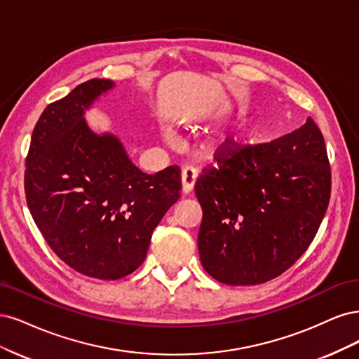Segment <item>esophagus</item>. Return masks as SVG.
Segmentation results:
<instances>
[{
    "label": "esophagus",
    "mask_w": 359,
    "mask_h": 359,
    "mask_svg": "<svg viewBox=\"0 0 359 359\" xmlns=\"http://www.w3.org/2000/svg\"><path fill=\"white\" fill-rule=\"evenodd\" d=\"M196 180V170L194 167H184L182 170V192L189 194L194 189Z\"/></svg>",
    "instance_id": "1"
}]
</instances>
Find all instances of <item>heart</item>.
Here are the masks:
<instances>
[{
    "mask_svg": "<svg viewBox=\"0 0 359 359\" xmlns=\"http://www.w3.org/2000/svg\"><path fill=\"white\" fill-rule=\"evenodd\" d=\"M165 137L168 138V140H171L172 138V133L171 131H165ZM229 142H231V144H238L240 142H243V135L241 134H233L229 137Z\"/></svg>",
    "mask_w": 359,
    "mask_h": 359,
    "instance_id": "heart-1",
    "label": "heart"
}]
</instances>
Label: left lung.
<instances>
[{"label":"left lung","instance_id":"left-lung-1","mask_svg":"<svg viewBox=\"0 0 359 359\" xmlns=\"http://www.w3.org/2000/svg\"><path fill=\"white\" fill-rule=\"evenodd\" d=\"M233 146L195 183L200 259L217 282L259 285L286 271L313 241L328 209L331 168L311 118L270 143Z\"/></svg>","mask_w":359,"mask_h":359}]
</instances>
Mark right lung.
Segmentation results:
<instances>
[{"label": "right lung", "instance_id": "add662e5", "mask_svg": "<svg viewBox=\"0 0 359 359\" xmlns=\"http://www.w3.org/2000/svg\"><path fill=\"white\" fill-rule=\"evenodd\" d=\"M92 79L44 109L27 156L25 194L52 250L101 280L131 274L146 259L154 229L180 198V168L138 170L116 135L95 134L85 110L113 89Z\"/></svg>", "mask_w": 359, "mask_h": 359}]
</instances>
